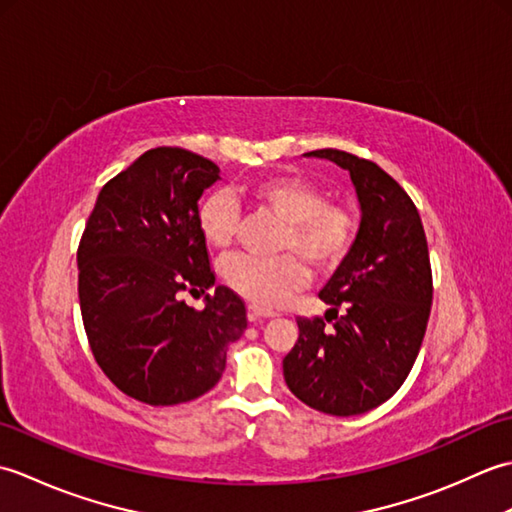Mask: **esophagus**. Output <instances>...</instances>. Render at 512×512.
Here are the masks:
<instances>
[{
    "label": "esophagus",
    "mask_w": 512,
    "mask_h": 512,
    "mask_svg": "<svg viewBox=\"0 0 512 512\" xmlns=\"http://www.w3.org/2000/svg\"><path fill=\"white\" fill-rule=\"evenodd\" d=\"M270 317H275V312L262 310V308H257V306H248V321L250 323H259V321L270 319Z\"/></svg>",
    "instance_id": "esophagus-1"
}]
</instances>
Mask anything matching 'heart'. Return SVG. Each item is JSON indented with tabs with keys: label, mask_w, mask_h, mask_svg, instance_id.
Here are the masks:
<instances>
[{
	"label": "heart",
	"mask_w": 512,
	"mask_h": 512,
	"mask_svg": "<svg viewBox=\"0 0 512 512\" xmlns=\"http://www.w3.org/2000/svg\"><path fill=\"white\" fill-rule=\"evenodd\" d=\"M246 195L259 211L284 220L279 250H288L273 259L231 255L222 262V277L228 288L255 306L277 308L306 288L308 270L299 254L310 266L330 270L343 262L356 242V211L345 202L328 200L325 189L308 178H259L248 184ZM195 222L211 248H228L237 235L239 204L226 189H215L200 200Z\"/></svg>",
	"instance_id": "1"
}]
</instances>
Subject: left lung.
Instances as JSON below:
<instances>
[{"label": "left lung", "instance_id": "obj_1", "mask_svg": "<svg viewBox=\"0 0 512 512\" xmlns=\"http://www.w3.org/2000/svg\"><path fill=\"white\" fill-rule=\"evenodd\" d=\"M328 158L350 171L361 228L350 253L319 292L325 317H299L284 358L288 389L330 416L365 413L396 394L427 330L433 277L416 204L376 162L339 149Z\"/></svg>", "mask_w": 512, "mask_h": 512}]
</instances>
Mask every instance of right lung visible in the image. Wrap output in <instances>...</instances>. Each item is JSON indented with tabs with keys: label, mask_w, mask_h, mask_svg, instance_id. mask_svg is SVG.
Segmentation results:
<instances>
[{
	"label": "right lung",
	"mask_w": 512,
	"mask_h": 512,
	"mask_svg": "<svg viewBox=\"0 0 512 512\" xmlns=\"http://www.w3.org/2000/svg\"><path fill=\"white\" fill-rule=\"evenodd\" d=\"M217 178L220 167L193 151H145L101 189L76 250L90 350L103 374L145 405L206 394L248 325L242 297L226 286L204 311L181 301L184 291L215 285L195 211Z\"/></svg>",
	"instance_id": "right-lung-1"
}]
</instances>
